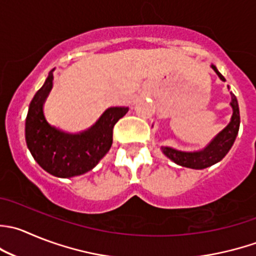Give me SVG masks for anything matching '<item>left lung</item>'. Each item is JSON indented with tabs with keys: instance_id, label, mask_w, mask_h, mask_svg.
<instances>
[{
	"instance_id": "1",
	"label": "left lung",
	"mask_w": 256,
	"mask_h": 256,
	"mask_svg": "<svg viewBox=\"0 0 256 256\" xmlns=\"http://www.w3.org/2000/svg\"><path fill=\"white\" fill-rule=\"evenodd\" d=\"M212 68L216 72L220 80L225 81L224 76L216 70L214 65H212ZM232 116L230 124L210 142V145L205 150L196 151V152H185V151H178L172 148H162V152L174 162L190 168H205L219 162L229 152L239 131V106H238V100L234 94H232Z\"/></svg>"
}]
</instances>
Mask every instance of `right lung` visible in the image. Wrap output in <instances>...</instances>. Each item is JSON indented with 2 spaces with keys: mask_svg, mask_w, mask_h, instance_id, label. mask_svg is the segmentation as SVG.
I'll list each match as a JSON object with an SVG mask.
<instances>
[{
  "mask_svg": "<svg viewBox=\"0 0 256 256\" xmlns=\"http://www.w3.org/2000/svg\"><path fill=\"white\" fill-rule=\"evenodd\" d=\"M54 84L50 71L44 86L34 94L26 118V142L40 166L51 175L72 178L82 175L98 165L112 145L115 124L128 112V108H110L100 120L81 134H68L54 128L44 114V104Z\"/></svg>",
  "mask_w": 256,
  "mask_h": 256,
  "instance_id": "obj_1",
  "label": "right lung"
}]
</instances>
